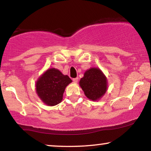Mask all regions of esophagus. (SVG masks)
<instances>
[{
	"instance_id": "1",
	"label": "esophagus",
	"mask_w": 151,
	"mask_h": 151,
	"mask_svg": "<svg viewBox=\"0 0 151 151\" xmlns=\"http://www.w3.org/2000/svg\"><path fill=\"white\" fill-rule=\"evenodd\" d=\"M73 82H75V83H77V82H78V78H73Z\"/></svg>"
}]
</instances>
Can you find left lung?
<instances>
[{"mask_svg":"<svg viewBox=\"0 0 151 151\" xmlns=\"http://www.w3.org/2000/svg\"><path fill=\"white\" fill-rule=\"evenodd\" d=\"M79 84L85 96L93 101L100 99L107 90L106 78L99 68L93 67L86 71Z\"/></svg>","mask_w":151,"mask_h":151,"instance_id":"1","label":"left lung"}]
</instances>
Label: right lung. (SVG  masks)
Instances as JSON below:
<instances>
[{
	"label": "right lung",
	"mask_w": 151,
	"mask_h": 151,
	"mask_svg": "<svg viewBox=\"0 0 151 151\" xmlns=\"http://www.w3.org/2000/svg\"><path fill=\"white\" fill-rule=\"evenodd\" d=\"M71 82L69 76L63 75L58 69L51 68L37 80L36 93L45 104L55 106L62 102L66 86Z\"/></svg>",
	"instance_id": "1"
}]
</instances>
